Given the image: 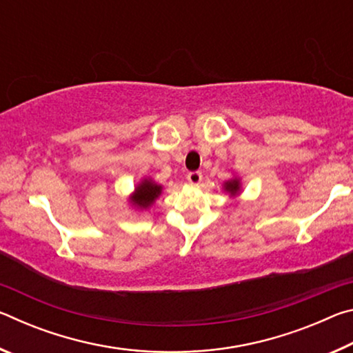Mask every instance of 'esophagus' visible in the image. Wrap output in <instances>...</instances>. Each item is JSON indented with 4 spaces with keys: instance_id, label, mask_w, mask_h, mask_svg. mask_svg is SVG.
I'll return each instance as SVG.
<instances>
[{
    "instance_id": "esophagus-1",
    "label": "esophagus",
    "mask_w": 353,
    "mask_h": 353,
    "mask_svg": "<svg viewBox=\"0 0 353 353\" xmlns=\"http://www.w3.org/2000/svg\"><path fill=\"white\" fill-rule=\"evenodd\" d=\"M187 179H188L190 183L198 185V183L202 182V172H199V171H191V172H188Z\"/></svg>"
}]
</instances>
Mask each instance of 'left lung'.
<instances>
[{"label":"left lung","mask_w":353,"mask_h":353,"mask_svg":"<svg viewBox=\"0 0 353 353\" xmlns=\"http://www.w3.org/2000/svg\"><path fill=\"white\" fill-rule=\"evenodd\" d=\"M225 190H227V191H230L232 194H235L236 191H238V181H230V182H227V183H225Z\"/></svg>","instance_id":"left-lung-1"}]
</instances>
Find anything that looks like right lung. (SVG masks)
<instances>
[{
  "label": "right lung",
  "mask_w": 353,
  "mask_h": 353,
  "mask_svg": "<svg viewBox=\"0 0 353 353\" xmlns=\"http://www.w3.org/2000/svg\"><path fill=\"white\" fill-rule=\"evenodd\" d=\"M160 194V187L149 181L143 182L140 187H137L135 190V196H134V202L140 207H149L154 202V199Z\"/></svg>",
  "instance_id": "obj_1"
}]
</instances>
